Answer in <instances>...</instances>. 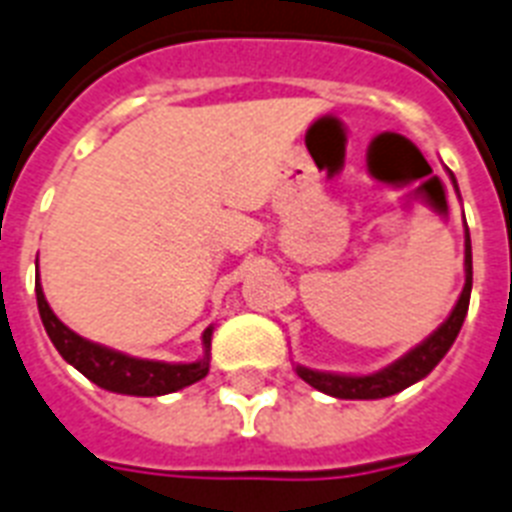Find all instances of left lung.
Here are the masks:
<instances>
[{"instance_id": "1", "label": "left lung", "mask_w": 512, "mask_h": 512, "mask_svg": "<svg viewBox=\"0 0 512 512\" xmlns=\"http://www.w3.org/2000/svg\"><path fill=\"white\" fill-rule=\"evenodd\" d=\"M454 188H457V183H454ZM470 289H473V255H470V233L468 225H465V287H462L460 300L454 305V311L449 313V319H446L428 340H422L420 345L409 350L406 356H401L398 361H393V364L374 374L353 377V374L316 372V369H308V366H297L295 372L300 374L308 385H313V388L321 390V393H327V396L335 398L393 396V393L409 388V385H414L417 380H422L425 374L433 372L438 361L446 356V350L452 348V342L460 335L462 321L468 316Z\"/></svg>"}]
</instances>
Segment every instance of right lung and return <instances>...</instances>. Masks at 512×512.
Masks as SVG:
<instances>
[{
	"label": "right lung",
	"mask_w": 512,
	"mask_h": 512,
	"mask_svg": "<svg viewBox=\"0 0 512 512\" xmlns=\"http://www.w3.org/2000/svg\"><path fill=\"white\" fill-rule=\"evenodd\" d=\"M36 305H39L44 329H47V335H50L52 345L58 348L60 356L66 358L74 369H79L87 380H92L100 388L111 390V393H124V396H164V393H175V390L193 385L201 377H207L212 327L201 337L204 340V358L201 361H193V364H164V361L124 356L119 350L84 340L76 332H71L52 313L47 300H44L39 273H36Z\"/></svg>",
	"instance_id": "obj_1"
}]
</instances>
